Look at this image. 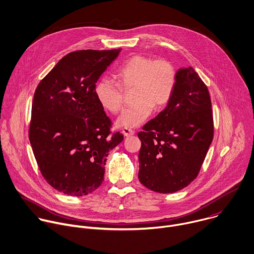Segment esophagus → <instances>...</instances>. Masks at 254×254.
<instances>
[{
    "mask_svg": "<svg viewBox=\"0 0 254 254\" xmlns=\"http://www.w3.org/2000/svg\"><path fill=\"white\" fill-rule=\"evenodd\" d=\"M122 133L124 134V136H126V137H130V136H132V135H134V134H135V131H134V130H132V129L124 128V129H123V131H122Z\"/></svg>",
    "mask_w": 254,
    "mask_h": 254,
    "instance_id": "34e87169",
    "label": "esophagus"
}]
</instances>
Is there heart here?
Returning <instances> with one entry per match:
<instances>
[{"label": "heart", "instance_id": "1", "mask_svg": "<svg viewBox=\"0 0 254 254\" xmlns=\"http://www.w3.org/2000/svg\"><path fill=\"white\" fill-rule=\"evenodd\" d=\"M117 83L99 79L94 86L98 103L107 111L117 113L123 105L122 88H134L135 104L125 108L117 119L121 128L141 125L152 113L154 106L161 108L173 97L177 84V70L168 60H155L136 55L125 61L116 71Z\"/></svg>", "mask_w": 254, "mask_h": 254}]
</instances>
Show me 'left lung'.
<instances>
[{
  "label": "left lung",
  "mask_w": 254,
  "mask_h": 254,
  "mask_svg": "<svg viewBox=\"0 0 254 254\" xmlns=\"http://www.w3.org/2000/svg\"><path fill=\"white\" fill-rule=\"evenodd\" d=\"M138 137L143 186L170 193L196 178L213 139V118L208 89L192 67L177 72L172 99Z\"/></svg>",
  "instance_id": "obj_1"
}]
</instances>
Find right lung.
I'll return each instance as SVG.
<instances>
[{"label":"right lung","mask_w":254,"mask_h":254,"mask_svg":"<svg viewBox=\"0 0 254 254\" xmlns=\"http://www.w3.org/2000/svg\"><path fill=\"white\" fill-rule=\"evenodd\" d=\"M121 49L82 50L64 57L39 83L29 139L40 171L57 190L86 195L104 180L106 157L123 141L94 95Z\"/></svg>","instance_id":"right-lung-1"}]
</instances>
